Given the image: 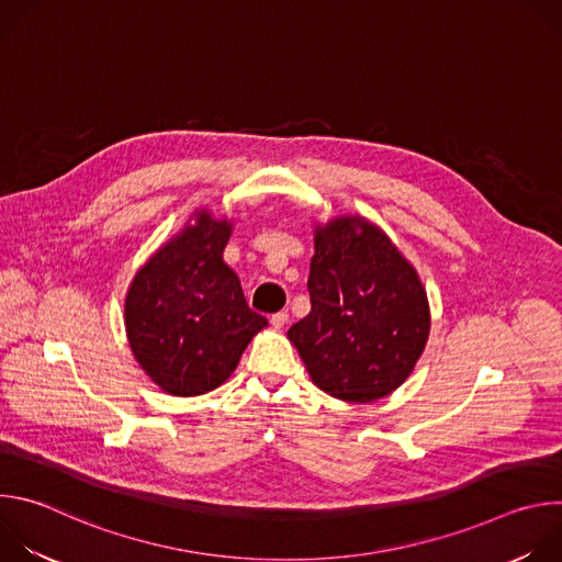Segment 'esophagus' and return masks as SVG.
Instances as JSON below:
<instances>
[{"mask_svg":"<svg viewBox=\"0 0 562 562\" xmlns=\"http://www.w3.org/2000/svg\"><path fill=\"white\" fill-rule=\"evenodd\" d=\"M286 319H289V313H286V311H278V313L271 315V325H273L276 329H282V327L286 325Z\"/></svg>","mask_w":562,"mask_h":562,"instance_id":"obj_1","label":"esophagus"}]
</instances>
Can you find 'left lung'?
<instances>
[{
  "label": "left lung",
  "mask_w": 562,
  "mask_h": 562,
  "mask_svg": "<svg viewBox=\"0 0 562 562\" xmlns=\"http://www.w3.org/2000/svg\"><path fill=\"white\" fill-rule=\"evenodd\" d=\"M311 311L289 329L311 380L347 403H373L414 371L429 302L414 267L362 217L315 228Z\"/></svg>",
  "instance_id": "1"
}]
</instances>
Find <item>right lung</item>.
Masks as SVG:
<instances>
[{"mask_svg": "<svg viewBox=\"0 0 562 562\" xmlns=\"http://www.w3.org/2000/svg\"><path fill=\"white\" fill-rule=\"evenodd\" d=\"M228 235L226 220L198 213V224L159 249L128 289L124 319L133 356L173 395L220 386L267 327L222 260Z\"/></svg>", "mask_w": 562, "mask_h": 562, "instance_id": "1", "label": "right lung"}]
</instances>
